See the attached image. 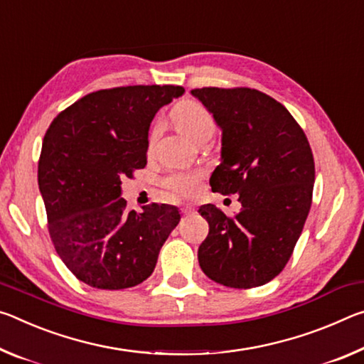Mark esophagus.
<instances>
[{"label":"esophagus","mask_w":364,"mask_h":364,"mask_svg":"<svg viewBox=\"0 0 364 364\" xmlns=\"http://www.w3.org/2000/svg\"><path fill=\"white\" fill-rule=\"evenodd\" d=\"M195 211V208L192 205H186L182 208V214L183 216H187V214H192Z\"/></svg>","instance_id":"34e87169"}]
</instances>
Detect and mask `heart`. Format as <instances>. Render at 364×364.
I'll return each mask as SVG.
<instances>
[{"instance_id": "1", "label": "heart", "mask_w": 364, "mask_h": 364, "mask_svg": "<svg viewBox=\"0 0 364 364\" xmlns=\"http://www.w3.org/2000/svg\"><path fill=\"white\" fill-rule=\"evenodd\" d=\"M172 122L177 127L178 132H182L195 143H206L211 140V136L216 132V121L210 111L203 105L196 101L187 100L178 103L171 112ZM156 130H153V136ZM164 187L171 190L172 193L177 195H190L195 192L196 183H198V176L196 174H172L166 177Z\"/></svg>"}]
</instances>
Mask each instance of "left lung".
Masks as SVG:
<instances>
[{
    "mask_svg": "<svg viewBox=\"0 0 364 364\" xmlns=\"http://www.w3.org/2000/svg\"><path fill=\"white\" fill-rule=\"evenodd\" d=\"M221 129V164L210 186L238 193L234 218L214 205L198 210L210 234L198 263L211 281L232 289L259 287L284 269L311 208L314 159L290 112L253 88L192 90Z\"/></svg>",
    "mask_w": 364,
    "mask_h": 364,
    "instance_id": "1",
    "label": "left lung"
}]
</instances>
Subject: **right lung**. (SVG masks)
<instances>
[{"label":"right lung","instance_id":"obj_1","mask_svg":"<svg viewBox=\"0 0 364 364\" xmlns=\"http://www.w3.org/2000/svg\"><path fill=\"white\" fill-rule=\"evenodd\" d=\"M183 92L174 85L98 90L59 112L46 130L38 187L53 245L79 281L119 290L154 271L181 213L156 203L127 211L121 186L146 166L154 114Z\"/></svg>","mask_w":364,"mask_h":364}]
</instances>
